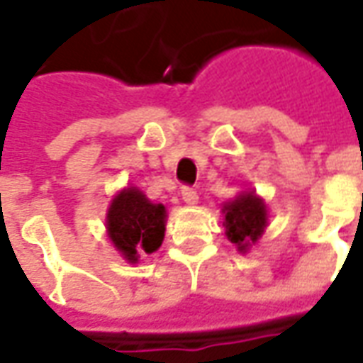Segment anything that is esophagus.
Wrapping results in <instances>:
<instances>
[{"mask_svg":"<svg viewBox=\"0 0 363 363\" xmlns=\"http://www.w3.org/2000/svg\"><path fill=\"white\" fill-rule=\"evenodd\" d=\"M182 199L187 203V205H195L199 201V194L195 191L194 187H182Z\"/></svg>","mask_w":363,"mask_h":363,"instance_id":"obj_1","label":"esophagus"}]
</instances>
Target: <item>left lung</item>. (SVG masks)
<instances>
[{
  "instance_id": "1",
  "label": "left lung",
  "mask_w": 363,
  "mask_h": 363,
  "mask_svg": "<svg viewBox=\"0 0 363 363\" xmlns=\"http://www.w3.org/2000/svg\"><path fill=\"white\" fill-rule=\"evenodd\" d=\"M223 215V225L227 228L225 235L238 252H246L252 244L258 242L264 228L268 227V207L254 191H244L236 195L233 201L225 203Z\"/></svg>"
}]
</instances>
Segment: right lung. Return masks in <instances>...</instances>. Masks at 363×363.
I'll list each match as a JSON object with an SVG mask.
<instances>
[{"label": "right lung", "instance_id": "right-lung-1", "mask_svg": "<svg viewBox=\"0 0 363 363\" xmlns=\"http://www.w3.org/2000/svg\"><path fill=\"white\" fill-rule=\"evenodd\" d=\"M166 233V207L152 203L140 189L127 187L113 197L107 209V235L128 264L140 254H152Z\"/></svg>", "mask_w": 363, "mask_h": 363}]
</instances>
